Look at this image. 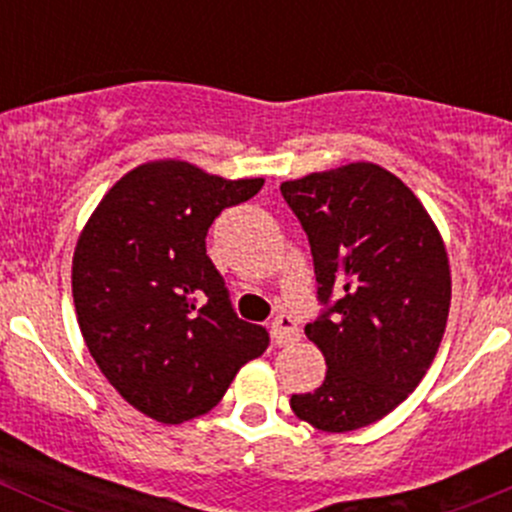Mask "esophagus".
<instances>
[{
  "instance_id": "34e87169",
  "label": "esophagus",
  "mask_w": 512,
  "mask_h": 512,
  "mask_svg": "<svg viewBox=\"0 0 512 512\" xmlns=\"http://www.w3.org/2000/svg\"><path fill=\"white\" fill-rule=\"evenodd\" d=\"M272 339H275V344H280V347H287V344L297 342L299 327L297 322H294V317H289V314H280V317H275V322H272Z\"/></svg>"
}]
</instances>
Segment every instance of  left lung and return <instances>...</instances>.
<instances>
[{"instance_id": "left-lung-1", "label": "left lung", "mask_w": 512, "mask_h": 512, "mask_svg": "<svg viewBox=\"0 0 512 512\" xmlns=\"http://www.w3.org/2000/svg\"><path fill=\"white\" fill-rule=\"evenodd\" d=\"M312 247L324 312L304 327L327 361L322 386L289 406L327 433L396 409L426 376L446 332L451 270L421 200L374 163L280 185Z\"/></svg>"}]
</instances>
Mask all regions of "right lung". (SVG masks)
I'll return each mask as SVG.
<instances>
[{"instance_id": "add662e5", "label": "right lung", "mask_w": 512, "mask_h": 512, "mask_svg": "<svg viewBox=\"0 0 512 512\" xmlns=\"http://www.w3.org/2000/svg\"><path fill=\"white\" fill-rule=\"evenodd\" d=\"M262 185L153 160L123 175L81 230L71 267L81 334L141 414L160 423L208 414L270 344L265 327L237 317L205 252L213 220Z\"/></svg>"}]
</instances>
